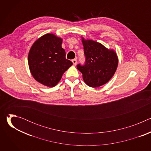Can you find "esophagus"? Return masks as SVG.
Wrapping results in <instances>:
<instances>
[{
  "instance_id": "esophagus-1",
  "label": "esophagus",
  "mask_w": 151,
  "mask_h": 151,
  "mask_svg": "<svg viewBox=\"0 0 151 151\" xmlns=\"http://www.w3.org/2000/svg\"><path fill=\"white\" fill-rule=\"evenodd\" d=\"M72 63H73L74 66H76V64H77V60H76V59H73V60H72Z\"/></svg>"
}]
</instances>
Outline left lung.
<instances>
[{"mask_svg":"<svg viewBox=\"0 0 151 151\" xmlns=\"http://www.w3.org/2000/svg\"><path fill=\"white\" fill-rule=\"evenodd\" d=\"M85 62L77 65L84 82L89 87L96 88L106 83L115 74L118 59L113 50H109L100 43L85 40L82 37Z\"/></svg>","mask_w":151,"mask_h":151,"instance_id":"1","label":"left lung"}]
</instances>
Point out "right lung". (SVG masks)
Here are the masks:
<instances>
[{
  "label": "right lung",
  "mask_w": 151,
  "mask_h": 151,
  "mask_svg": "<svg viewBox=\"0 0 151 151\" xmlns=\"http://www.w3.org/2000/svg\"><path fill=\"white\" fill-rule=\"evenodd\" d=\"M61 44V38L48 33L35 42L29 53V66L33 77L48 87L55 86L73 64L66 58Z\"/></svg>",
  "instance_id": "right-lung-1"
}]
</instances>
